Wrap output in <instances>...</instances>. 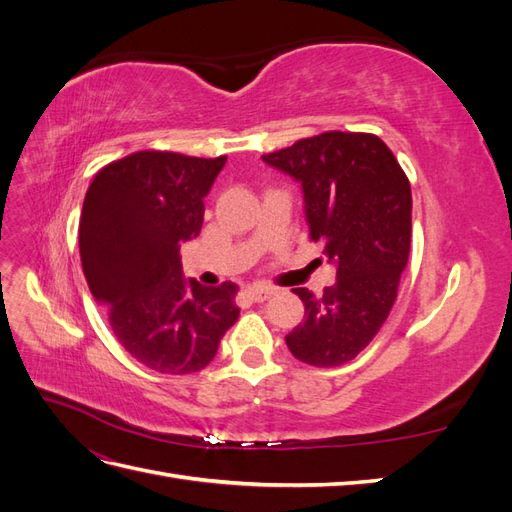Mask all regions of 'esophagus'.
<instances>
[{
    "label": "esophagus",
    "instance_id": "obj_1",
    "mask_svg": "<svg viewBox=\"0 0 512 512\" xmlns=\"http://www.w3.org/2000/svg\"><path fill=\"white\" fill-rule=\"evenodd\" d=\"M275 294V288H269V286H250V288H245V297L250 299V301H254V303H262V301H267V299H271Z\"/></svg>",
    "mask_w": 512,
    "mask_h": 512
}]
</instances>
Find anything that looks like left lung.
<instances>
[{"label": "left lung", "mask_w": 512, "mask_h": 512, "mask_svg": "<svg viewBox=\"0 0 512 512\" xmlns=\"http://www.w3.org/2000/svg\"><path fill=\"white\" fill-rule=\"evenodd\" d=\"M262 160L301 181L309 239L337 265L322 297L294 290L305 320L286 344L307 365H344L369 346L397 299L412 237L410 181L393 151L365 132H322Z\"/></svg>", "instance_id": "obj_1"}]
</instances>
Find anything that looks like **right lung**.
Wrapping results in <instances>:
<instances>
[{
    "label": "right lung",
    "mask_w": 512,
    "mask_h": 512,
    "mask_svg": "<svg viewBox=\"0 0 512 512\" xmlns=\"http://www.w3.org/2000/svg\"><path fill=\"white\" fill-rule=\"evenodd\" d=\"M224 164L226 156L136 151L100 168L85 194L79 247L89 290L119 344L160 374L205 369L239 318V286L185 282L179 258Z\"/></svg>",
    "instance_id": "obj_1"
}]
</instances>
